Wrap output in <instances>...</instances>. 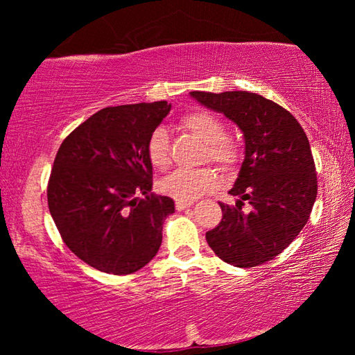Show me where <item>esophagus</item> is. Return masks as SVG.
I'll list each match as a JSON object with an SVG mask.
<instances>
[{"label":"esophagus","instance_id":"obj_1","mask_svg":"<svg viewBox=\"0 0 355 355\" xmlns=\"http://www.w3.org/2000/svg\"><path fill=\"white\" fill-rule=\"evenodd\" d=\"M191 205H192V202H183V200H177V202H175V208L178 209V211H182V209L189 208Z\"/></svg>","mask_w":355,"mask_h":355}]
</instances>
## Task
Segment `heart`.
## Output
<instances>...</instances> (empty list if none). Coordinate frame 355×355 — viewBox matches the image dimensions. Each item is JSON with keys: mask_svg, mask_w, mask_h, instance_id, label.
Masks as SVG:
<instances>
[{"mask_svg": "<svg viewBox=\"0 0 355 355\" xmlns=\"http://www.w3.org/2000/svg\"><path fill=\"white\" fill-rule=\"evenodd\" d=\"M182 125L208 144L209 159L222 166L235 163L238 148L225 137V127L218 117L207 111H192L182 119ZM147 155L156 169H163L169 163V135L163 127L150 135ZM218 184L219 177L211 169H177L161 180L159 189L172 199L192 202L218 188Z\"/></svg>", "mask_w": 355, "mask_h": 355, "instance_id": "heart-1", "label": "heart"}]
</instances>
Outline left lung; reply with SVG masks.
<instances>
[{
	"mask_svg": "<svg viewBox=\"0 0 355 355\" xmlns=\"http://www.w3.org/2000/svg\"><path fill=\"white\" fill-rule=\"evenodd\" d=\"M243 131L244 161L233 188L235 205L219 203L222 220L208 245L236 268L263 264L293 243L310 218L318 182L309 137L285 107L245 91L189 94ZM250 203V211L242 209Z\"/></svg>",
	"mask_w": 355,
	"mask_h": 355,
	"instance_id": "8db88e82",
	"label": "left lung"
}]
</instances>
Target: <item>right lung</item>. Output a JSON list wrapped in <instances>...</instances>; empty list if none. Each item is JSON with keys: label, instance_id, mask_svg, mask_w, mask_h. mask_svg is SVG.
Instances as JSON below:
<instances>
[{"label": "right lung", "instance_id": "add662e5", "mask_svg": "<svg viewBox=\"0 0 355 355\" xmlns=\"http://www.w3.org/2000/svg\"><path fill=\"white\" fill-rule=\"evenodd\" d=\"M169 111L167 101L105 107L58 150L48 208L65 245L101 272L133 274L159 250L175 205L152 192L147 142Z\"/></svg>", "mask_w": 355, "mask_h": 355}]
</instances>
